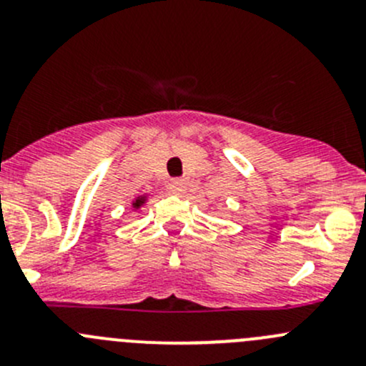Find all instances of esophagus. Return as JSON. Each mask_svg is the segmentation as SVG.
Masks as SVG:
<instances>
[{
  "mask_svg": "<svg viewBox=\"0 0 366 366\" xmlns=\"http://www.w3.org/2000/svg\"><path fill=\"white\" fill-rule=\"evenodd\" d=\"M189 180L187 179H175L172 180V189L175 191V193H186L187 187H189Z\"/></svg>",
  "mask_w": 366,
  "mask_h": 366,
  "instance_id": "1",
  "label": "esophagus"
}]
</instances>
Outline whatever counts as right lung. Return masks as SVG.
I'll return each mask as SVG.
<instances>
[{
    "instance_id": "1",
    "label": "right lung",
    "mask_w": 366,
    "mask_h": 366,
    "mask_svg": "<svg viewBox=\"0 0 366 366\" xmlns=\"http://www.w3.org/2000/svg\"><path fill=\"white\" fill-rule=\"evenodd\" d=\"M147 198H149V194H142V197H136L134 202H132V209H134V210L142 209V207L145 205Z\"/></svg>"
}]
</instances>
